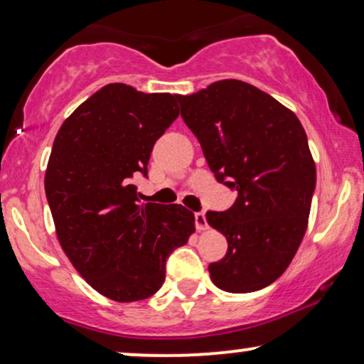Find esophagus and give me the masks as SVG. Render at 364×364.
Instances as JSON below:
<instances>
[{
  "label": "esophagus",
  "instance_id": "obj_1",
  "mask_svg": "<svg viewBox=\"0 0 364 364\" xmlns=\"http://www.w3.org/2000/svg\"><path fill=\"white\" fill-rule=\"evenodd\" d=\"M196 227H197V230H205V228L208 227L205 213L203 212H196Z\"/></svg>",
  "mask_w": 364,
  "mask_h": 364
}]
</instances>
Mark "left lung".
<instances>
[{
  "label": "left lung",
  "mask_w": 364,
  "mask_h": 364,
  "mask_svg": "<svg viewBox=\"0 0 364 364\" xmlns=\"http://www.w3.org/2000/svg\"><path fill=\"white\" fill-rule=\"evenodd\" d=\"M178 102L213 176L237 191L230 208L205 215L228 242L208 265L212 282L230 293L262 290L287 270L306 232L316 168L305 129L270 94L237 79Z\"/></svg>",
  "instance_id": "obj_1"
}]
</instances>
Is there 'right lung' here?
I'll list each match as a JSON object with an SVG mask.
<instances>
[{"label":"right lung","instance_id":"1","mask_svg":"<svg viewBox=\"0 0 364 364\" xmlns=\"http://www.w3.org/2000/svg\"><path fill=\"white\" fill-rule=\"evenodd\" d=\"M178 96L107 84L63 122L44 188L58 240L74 268L114 301L146 300L166 263L196 232L178 203L139 205L134 178L147 177L154 144L178 117Z\"/></svg>","mask_w":364,"mask_h":364}]
</instances>
